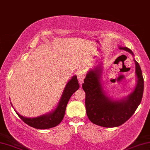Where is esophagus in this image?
Masks as SVG:
<instances>
[{"instance_id":"obj_1","label":"esophagus","mask_w":150,"mask_h":150,"mask_svg":"<svg viewBox=\"0 0 150 150\" xmlns=\"http://www.w3.org/2000/svg\"><path fill=\"white\" fill-rule=\"evenodd\" d=\"M77 77H78V82H79L80 84H82V83L83 82V81H84V79L85 78L84 71H83V70L79 71V72H78L77 74Z\"/></svg>"}]
</instances>
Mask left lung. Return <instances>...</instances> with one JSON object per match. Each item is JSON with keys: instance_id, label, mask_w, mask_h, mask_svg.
I'll list each match as a JSON object with an SVG mask.
<instances>
[{"instance_id": "8db88e82", "label": "left lung", "mask_w": 150, "mask_h": 150, "mask_svg": "<svg viewBox=\"0 0 150 150\" xmlns=\"http://www.w3.org/2000/svg\"><path fill=\"white\" fill-rule=\"evenodd\" d=\"M120 49L133 56L129 48ZM134 62L137 84L133 93L120 101H112L105 94L100 80V68H96L87 74L82 88L86 93V114L92 123L105 127H115L123 124L134 114L142 101L144 87L142 70L138 62L135 59Z\"/></svg>"}]
</instances>
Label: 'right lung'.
I'll use <instances>...</instances> for the list:
<instances>
[{
    "instance_id": "add662e5",
    "label": "right lung",
    "mask_w": 150,
    "mask_h": 150,
    "mask_svg": "<svg viewBox=\"0 0 150 150\" xmlns=\"http://www.w3.org/2000/svg\"><path fill=\"white\" fill-rule=\"evenodd\" d=\"M79 88V84L76 76H74L69 81L64 88L60 100L57 107L50 113L41 115L35 118H27L18 115L21 119L27 125L39 129H45L56 127L60 123L65 115L66 108L71 96Z\"/></svg>"
}]
</instances>
